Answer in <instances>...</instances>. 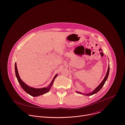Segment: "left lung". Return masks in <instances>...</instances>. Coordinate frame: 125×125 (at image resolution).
Masks as SVG:
<instances>
[{"label":"left lung","mask_w":125,"mask_h":125,"mask_svg":"<svg viewBox=\"0 0 125 125\" xmlns=\"http://www.w3.org/2000/svg\"><path fill=\"white\" fill-rule=\"evenodd\" d=\"M109 71H110V65H109V67H108V69H107V72H106V74L105 75V76L104 77V80L102 81V82L100 84H99L94 91H93L92 93H90L89 94H82L80 92H79V91H76V93H78V94H84V95H86L87 96H90V95H92L96 93H97V92H98V91L100 90L103 87V86L104 85L105 82L106 81V80H107V77H108V76H109Z\"/></svg>","instance_id":"left-lung-1"}]
</instances>
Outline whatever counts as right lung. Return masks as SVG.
<instances>
[{
    "label": "right lung",
    "instance_id": "1",
    "mask_svg": "<svg viewBox=\"0 0 125 125\" xmlns=\"http://www.w3.org/2000/svg\"><path fill=\"white\" fill-rule=\"evenodd\" d=\"M15 72L16 77L17 78L18 82H19V83L21 86V87H22V88L29 94L34 97L42 95L48 93L50 90V88H51L53 84V82L54 81V79L57 76V74H56L55 76V77H54L51 83L50 84V85L47 87H44L42 88H35L30 87L28 85H27L26 83H24L20 78V77L19 75V73L17 69V66H16V63H15Z\"/></svg>",
    "mask_w": 125,
    "mask_h": 125
}]
</instances>
